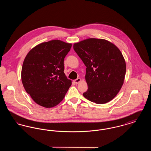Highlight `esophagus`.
Wrapping results in <instances>:
<instances>
[{
    "instance_id": "34e87169",
    "label": "esophagus",
    "mask_w": 151,
    "mask_h": 151,
    "mask_svg": "<svg viewBox=\"0 0 151 151\" xmlns=\"http://www.w3.org/2000/svg\"><path fill=\"white\" fill-rule=\"evenodd\" d=\"M81 81V79H80V78H77V79H75V80H73V81H74V83H75V84H78Z\"/></svg>"
}]
</instances>
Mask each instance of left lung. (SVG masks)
I'll return each instance as SVG.
<instances>
[{
	"label": "left lung",
	"instance_id": "left-lung-1",
	"mask_svg": "<svg viewBox=\"0 0 151 151\" xmlns=\"http://www.w3.org/2000/svg\"><path fill=\"white\" fill-rule=\"evenodd\" d=\"M73 49L86 66V99L98 104L113 100L123 84L126 62L114 44L104 39L88 38L73 44Z\"/></svg>",
	"mask_w": 151,
	"mask_h": 151
}]
</instances>
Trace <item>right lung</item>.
<instances>
[{
    "label": "right lung",
    "instance_id": "right-lung-1",
    "mask_svg": "<svg viewBox=\"0 0 151 151\" xmlns=\"http://www.w3.org/2000/svg\"><path fill=\"white\" fill-rule=\"evenodd\" d=\"M71 46V43L52 40L37 45L25 58L22 83L38 105L51 108L64 99L72 83L64 73V59Z\"/></svg>",
    "mask_w": 151,
    "mask_h": 151
}]
</instances>
